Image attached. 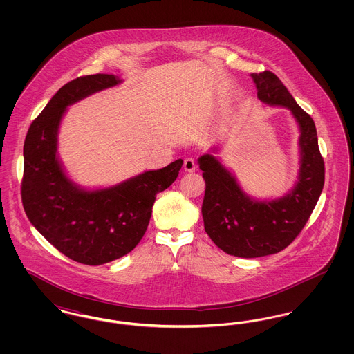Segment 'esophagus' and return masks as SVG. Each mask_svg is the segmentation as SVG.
<instances>
[{
    "label": "esophagus",
    "mask_w": 354,
    "mask_h": 354,
    "mask_svg": "<svg viewBox=\"0 0 354 354\" xmlns=\"http://www.w3.org/2000/svg\"><path fill=\"white\" fill-rule=\"evenodd\" d=\"M183 169L185 172H194L196 169V162L192 158H187L183 163Z\"/></svg>",
    "instance_id": "obj_1"
}]
</instances>
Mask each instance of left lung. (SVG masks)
Segmentation results:
<instances>
[{
	"mask_svg": "<svg viewBox=\"0 0 354 354\" xmlns=\"http://www.w3.org/2000/svg\"><path fill=\"white\" fill-rule=\"evenodd\" d=\"M257 98L288 107L300 126L301 166L299 182L286 196L257 202L245 195L235 176L214 155L199 158L205 180L202 214L204 230L224 252L261 257L286 248L310 218L325 182V167L313 119L296 103L280 78L270 70L253 73Z\"/></svg>",
	"mask_w": 354,
	"mask_h": 354,
	"instance_id": "8db88e82",
	"label": "left lung"
}]
</instances>
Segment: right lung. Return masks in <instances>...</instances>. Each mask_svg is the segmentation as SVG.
Masks as SVG:
<instances>
[{
  "instance_id": "obj_1",
  "label": "right lung",
  "mask_w": 354,
  "mask_h": 354,
  "mask_svg": "<svg viewBox=\"0 0 354 354\" xmlns=\"http://www.w3.org/2000/svg\"><path fill=\"white\" fill-rule=\"evenodd\" d=\"M120 82L113 74L78 77L62 86L34 119L24 145L21 198L26 216L68 259L102 266L133 251L145 235L156 194L178 178L183 160L120 185L84 191L57 159V135L68 104Z\"/></svg>"
}]
</instances>
